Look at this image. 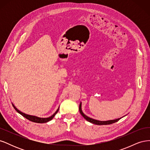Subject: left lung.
I'll return each instance as SVG.
<instances>
[{
    "label": "left lung",
    "instance_id": "1",
    "mask_svg": "<svg viewBox=\"0 0 150 150\" xmlns=\"http://www.w3.org/2000/svg\"><path fill=\"white\" fill-rule=\"evenodd\" d=\"M79 112L81 113V115H82L84 118H85L86 120L88 121L91 122V123L95 124V125H111L112 123H115V122L118 121L120 119H121L122 117H120V118L118 119H116V120H109V121H98V120H94L93 118H91V117L87 116L86 115H85L84 113L82 111V110H81V103H80L79 104Z\"/></svg>",
    "mask_w": 150,
    "mask_h": 150
}]
</instances>
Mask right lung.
<instances>
[{
	"mask_svg": "<svg viewBox=\"0 0 150 150\" xmlns=\"http://www.w3.org/2000/svg\"><path fill=\"white\" fill-rule=\"evenodd\" d=\"M12 106H13V108H14V109L16 110L17 112H19V114H21L22 116H23L24 117H25L26 119L29 120L30 121H33V122H38V123H44V122H47L49 121H51L54 117V116H55L57 114V112L59 111V108H58L57 111L55 112H54V114H53V115H52L51 116H50L49 117H46V118H42V117H37V116H31V115H26V114H25V113L20 111L19 110H17V109L14 106V105H13V104H12Z\"/></svg>",
	"mask_w": 150,
	"mask_h": 150,
	"instance_id": "add662e5",
	"label": "right lung"
}]
</instances>
